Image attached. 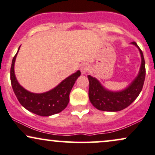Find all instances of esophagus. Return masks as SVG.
<instances>
[{
    "label": "esophagus",
    "instance_id": "esophagus-1",
    "mask_svg": "<svg viewBox=\"0 0 155 155\" xmlns=\"http://www.w3.org/2000/svg\"><path fill=\"white\" fill-rule=\"evenodd\" d=\"M89 69H90V66L87 65V64H84L81 66V68H80V70H81V74H85L88 71Z\"/></svg>",
    "mask_w": 155,
    "mask_h": 155
}]
</instances>
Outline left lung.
<instances>
[{
	"mask_svg": "<svg viewBox=\"0 0 155 155\" xmlns=\"http://www.w3.org/2000/svg\"><path fill=\"white\" fill-rule=\"evenodd\" d=\"M140 51L141 63L138 74L133 81L124 90L111 91L106 89L96 78L88 75L89 98L94 107L101 111H119L127 108L139 95L144 83L146 69L145 60L142 51L135 41L131 43Z\"/></svg>",
	"mask_w": 155,
	"mask_h": 155,
	"instance_id": "left-lung-1",
	"label": "left lung"
}]
</instances>
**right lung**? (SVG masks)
Returning a JSON list of instances; mask_svg holds the SVG:
<instances>
[{
	"instance_id": "right-lung-1",
	"label": "right lung",
	"mask_w": 155,
	"mask_h": 155,
	"mask_svg": "<svg viewBox=\"0 0 155 155\" xmlns=\"http://www.w3.org/2000/svg\"><path fill=\"white\" fill-rule=\"evenodd\" d=\"M19 47L12 60L10 71L11 83L19 102L27 110L39 116L49 117L61 112L68 104L69 95L76 79L81 75L80 71L69 76L49 91L43 93L29 92L19 84L15 74V63Z\"/></svg>"
}]
</instances>
